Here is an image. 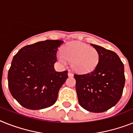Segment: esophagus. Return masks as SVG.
Wrapping results in <instances>:
<instances>
[{"instance_id":"34e87169","label":"esophagus","mask_w":133,"mask_h":133,"mask_svg":"<svg viewBox=\"0 0 133 133\" xmlns=\"http://www.w3.org/2000/svg\"><path fill=\"white\" fill-rule=\"evenodd\" d=\"M68 75H69V77H73V74L71 73V72H70V71H69V73H68Z\"/></svg>"}]
</instances>
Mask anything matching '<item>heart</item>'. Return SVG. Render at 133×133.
<instances>
[{
  "label": "heart",
  "mask_w": 133,
  "mask_h": 133,
  "mask_svg": "<svg viewBox=\"0 0 133 133\" xmlns=\"http://www.w3.org/2000/svg\"><path fill=\"white\" fill-rule=\"evenodd\" d=\"M59 62L66 65L71 62L72 69L79 73H88L98 65L100 60L99 52L96 49L84 43L75 41L69 43L57 54Z\"/></svg>",
  "instance_id": "1"
}]
</instances>
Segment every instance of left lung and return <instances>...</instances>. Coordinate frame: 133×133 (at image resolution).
<instances>
[{
	"mask_svg": "<svg viewBox=\"0 0 133 133\" xmlns=\"http://www.w3.org/2000/svg\"><path fill=\"white\" fill-rule=\"evenodd\" d=\"M99 52L100 60L94 71L75 74L79 103L88 111L101 113L118 103L125 84L124 66L115 52L91 44Z\"/></svg>",
	"mask_w": 133,
	"mask_h": 133,
	"instance_id": "8db88e82",
	"label": "left lung"
}]
</instances>
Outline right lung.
<instances>
[{
    "label": "right lung",
    "mask_w": 133,
    "mask_h": 133,
    "mask_svg": "<svg viewBox=\"0 0 133 133\" xmlns=\"http://www.w3.org/2000/svg\"><path fill=\"white\" fill-rule=\"evenodd\" d=\"M64 43L46 40L24 46L14 56L8 72V86L22 106L37 110L56 101L59 90L68 78V71L54 69L58 48Z\"/></svg>",
    "instance_id": "right-lung-1"
}]
</instances>
